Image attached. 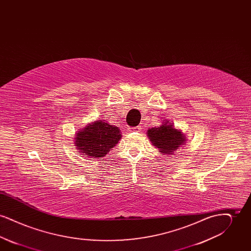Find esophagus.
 Returning <instances> with one entry per match:
<instances>
[{"mask_svg": "<svg viewBox=\"0 0 251 251\" xmlns=\"http://www.w3.org/2000/svg\"><path fill=\"white\" fill-rule=\"evenodd\" d=\"M141 130H142V127H141V126H137V127H134V128L131 129V131H140Z\"/></svg>", "mask_w": 251, "mask_h": 251, "instance_id": "esophagus-1", "label": "esophagus"}]
</instances>
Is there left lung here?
<instances>
[{"label": "left lung", "instance_id": "1", "mask_svg": "<svg viewBox=\"0 0 251 251\" xmlns=\"http://www.w3.org/2000/svg\"><path fill=\"white\" fill-rule=\"evenodd\" d=\"M147 133L152 145L158 148L160 152L167 155L174 153L186 142L185 134L174 128L173 124L168 121L164 122L160 127L149 129Z\"/></svg>", "mask_w": 251, "mask_h": 251}]
</instances>
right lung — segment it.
<instances>
[{
	"label": "right lung",
	"instance_id": "1",
	"mask_svg": "<svg viewBox=\"0 0 251 251\" xmlns=\"http://www.w3.org/2000/svg\"><path fill=\"white\" fill-rule=\"evenodd\" d=\"M121 138L119 127L99 120L88 124L75 136V146L87 157L100 158L106 155Z\"/></svg>",
	"mask_w": 251,
	"mask_h": 251
}]
</instances>
